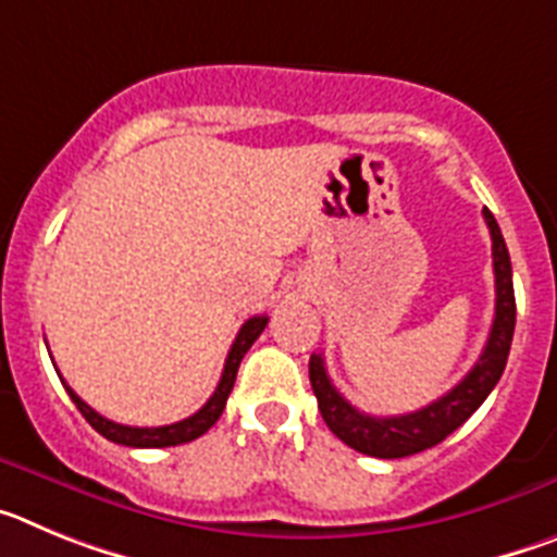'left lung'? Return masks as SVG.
Listing matches in <instances>:
<instances>
[{
	"mask_svg": "<svg viewBox=\"0 0 557 557\" xmlns=\"http://www.w3.org/2000/svg\"><path fill=\"white\" fill-rule=\"evenodd\" d=\"M482 218H485L491 243H494L491 245L496 278L494 323H491L488 343L482 348L474 368L446 396L421 407V410L407 412V416H366V412H359L357 407H351L346 398L339 396L337 387L329 379L321 354H312V359H309V382H312V391L318 396V410H321L329 430L351 449L362 451V455L382 457V460H396V457H410L418 455V451L432 449L444 437H449L457 426L466 424L499 382L502 371L508 366L510 339H513L516 329L513 270H510L508 245L502 239L494 214L488 209H482Z\"/></svg>",
	"mask_w": 557,
	"mask_h": 557,
	"instance_id": "1",
	"label": "left lung"
}]
</instances>
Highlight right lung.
<instances>
[{
	"label": "right lung",
	"instance_id": "1",
	"mask_svg": "<svg viewBox=\"0 0 557 557\" xmlns=\"http://www.w3.org/2000/svg\"><path fill=\"white\" fill-rule=\"evenodd\" d=\"M268 326V318L259 314V318H250V321L243 323L239 334H236L234 346H231L228 357H225V368H223V376H220V385L218 391L211 393V398L200 407L195 416L184 418V421H175V424H166V426H125V424H116V421H108L106 416H100L97 410L83 401L72 387L66 385V393L72 396V401L77 405V410L83 412L88 424L95 426L102 437L113 441V444H122V446H133V449H164V446H178V444H189L195 437H200L203 432H209L211 426L218 424V418L223 416L225 410V401H228V393L234 391V382H236V371H239V362L243 357L248 354V348L253 346L256 337L264 332Z\"/></svg>",
	"mask_w": 557,
	"mask_h": 557
}]
</instances>
